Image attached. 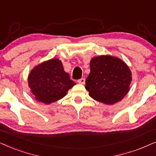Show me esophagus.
Wrapping results in <instances>:
<instances>
[{"label": "esophagus", "mask_w": 156, "mask_h": 156, "mask_svg": "<svg viewBox=\"0 0 156 156\" xmlns=\"http://www.w3.org/2000/svg\"><path fill=\"white\" fill-rule=\"evenodd\" d=\"M85 81H86V80H85V78H80V79L78 80V83H79L80 84H84L85 83Z\"/></svg>", "instance_id": "1"}]
</instances>
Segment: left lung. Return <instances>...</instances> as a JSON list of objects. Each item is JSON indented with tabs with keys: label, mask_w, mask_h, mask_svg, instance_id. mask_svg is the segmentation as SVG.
I'll return each instance as SVG.
<instances>
[{
	"label": "left lung",
	"mask_w": 156,
	"mask_h": 156,
	"mask_svg": "<svg viewBox=\"0 0 156 156\" xmlns=\"http://www.w3.org/2000/svg\"><path fill=\"white\" fill-rule=\"evenodd\" d=\"M90 72L86 80V89L96 101L114 104L129 90L132 73L125 62L116 57L101 55L92 58Z\"/></svg>",
	"instance_id": "1"
}]
</instances>
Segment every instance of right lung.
Returning a JSON list of instances; mask_svg holds the SVG:
<instances>
[{
	"label": "right lung",
	"mask_w": 156,
	"mask_h": 156,
	"mask_svg": "<svg viewBox=\"0 0 156 156\" xmlns=\"http://www.w3.org/2000/svg\"><path fill=\"white\" fill-rule=\"evenodd\" d=\"M29 86L35 99L46 104L63 98L76 83L65 72L62 62L51 59L34 67L28 77Z\"/></svg>",
	"instance_id": "add662e5"
}]
</instances>
